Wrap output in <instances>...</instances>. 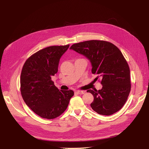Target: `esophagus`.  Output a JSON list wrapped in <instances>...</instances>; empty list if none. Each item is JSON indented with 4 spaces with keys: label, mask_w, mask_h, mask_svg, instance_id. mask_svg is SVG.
Instances as JSON below:
<instances>
[{
    "label": "esophagus",
    "mask_w": 149,
    "mask_h": 149,
    "mask_svg": "<svg viewBox=\"0 0 149 149\" xmlns=\"http://www.w3.org/2000/svg\"><path fill=\"white\" fill-rule=\"evenodd\" d=\"M75 93L76 94H83L84 93V91H79V90H78V91H76Z\"/></svg>",
    "instance_id": "obj_1"
}]
</instances>
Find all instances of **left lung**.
Here are the masks:
<instances>
[{"instance_id":"8db88e82","label":"left lung","mask_w":149,"mask_h":149,"mask_svg":"<svg viewBox=\"0 0 149 149\" xmlns=\"http://www.w3.org/2000/svg\"><path fill=\"white\" fill-rule=\"evenodd\" d=\"M70 49L89 59L92 73L97 74L95 80L101 79V89L87 91L94 96L92 109L104 116L119 111L131 89L129 66L120 49L112 43L97 40L74 43Z\"/></svg>"}]
</instances>
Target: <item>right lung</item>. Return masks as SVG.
Masks as SVG:
<instances>
[{
	"instance_id": "1",
	"label": "right lung",
	"mask_w": 149,
	"mask_h": 149,
	"mask_svg": "<svg viewBox=\"0 0 149 149\" xmlns=\"http://www.w3.org/2000/svg\"><path fill=\"white\" fill-rule=\"evenodd\" d=\"M51 46L40 49L26 60L20 75L22 98L36 114L52 119L62 114L74 95L72 90H59L52 80L58 72L61 56L69 48Z\"/></svg>"
}]
</instances>
